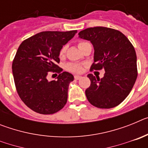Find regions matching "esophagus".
<instances>
[{
    "label": "esophagus",
    "mask_w": 148,
    "mask_h": 148,
    "mask_svg": "<svg viewBox=\"0 0 148 148\" xmlns=\"http://www.w3.org/2000/svg\"><path fill=\"white\" fill-rule=\"evenodd\" d=\"M81 78H82V76H81V75H75V76H74V78H75V79H76V80L80 79Z\"/></svg>",
    "instance_id": "34e87169"
}]
</instances>
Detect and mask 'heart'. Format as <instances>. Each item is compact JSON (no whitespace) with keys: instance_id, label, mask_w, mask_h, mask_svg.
<instances>
[{"instance_id":"b5f03b06","label":"heart","mask_w":148,"mask_h":148,"mask_svg":"<svg viewBox=\"0 0 148 148\" xmlns=\"http://www.w3.org/2000/svg\"><path fill=\"white\" fill-rule=\"evenodd\" d=\"M84 44H86V42H84V41L79 42L78 44V47L80 48L81 47H82V45H84ZM66 46H63L59 51L60 57H62V56L64 55L65 52H66ZM66 70L74 73H82V70H83V65L81 64H75V63H69V64H67L66 65Z\"/></svg>"}]
</instances>
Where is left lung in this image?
Listing matches in <instances>:
<instances>
[{
    "instance_id": "8db88e82",
    "label": "left lung",
    "mask_w": 148,
    "mask_h": 148,
    "mask_svg": "<svg viewBox=\"0 0 148 148\" xmlns=\"http://www.w3.org/2000/svg\"><path fill=\"white\" fill-rule=\"evenodd\" d=\"M78 35L93 45L94 62L90 71H105L102 78L87 75L91 82L85 90L87 100L98 108H115L126 99L136 80L135 49L124 34L114 29L90 27Z\"/></svg>"
}]
</instances>
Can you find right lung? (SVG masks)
Segmentation results:
<instances>
[{
  "instance_id": "obj_1",
  "label": "right lung",
  "mask_w": 148,
  "mask_h": 148,
  "mask_svg": "<svg viewBox=\"0 0 148 148\" xmlns=\"http://www.w3.org/2000/svg\"><path fill=\"white\" fill-rule=\"evenodd\" d=\"M77 30L46 31L21 44L12 62V73L19 97L40 114H53L67 101L68 87L74 77L58 66L59 51L74 37ZM49 71L58 73L57 81H48Z\"/></svg>"
}]
</instances>
